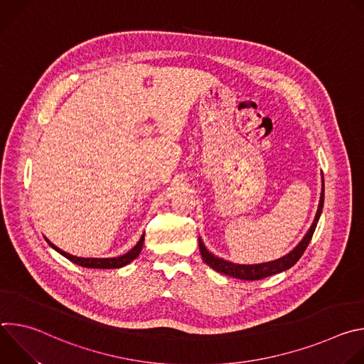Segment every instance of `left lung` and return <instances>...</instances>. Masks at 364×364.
<instances>
[{
	"mask_svg": "<svg viewBox=\"0 0 364 364\" xmlns=\"http://www.w3.org/2000/svg\"><path fill=\"white\" fill-rule=\"evenodd\" d=\"M323 205H324V180H323V191H321V197H320V204H318V210L316 215V219L311 225L309 230L306 232V235L304 236V239L285 256L277 259V261H271V262H262V264H255V265H239V264H233L229 261H225V259L215 256L213 253H210L207 250V247L204 246L203 240L198 237V247H200V253L203 261L212 267L215 271L225 274L228 277H233L237 279H245V281H256V279H264L268 278L271 275L279 274L282 271L289 269L291 267H294L298 261L299 257L302 256V253L305 252L311 237H313L318 219L321 216L323 212Z\"/></svg>",
	"mask_w": 364,
	"mask_h": 364,
	"instance_id": "8db88e82",
	"label": "left lung"
}]
</instances>
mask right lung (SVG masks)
<instances>
[{"mask_svg":"<svg viewBox=\"0 0 364 364\" xmlns=\"http://www.w3.org/2000/svg\"><path fill=\"white\" fill-rule=\"evenodd\" d=\"M144 236L145 233L141 236V239L138 240V243L125 255H121L118 257H79V256H73L70 253H66L65 250L59 249L58 246H55L51 242H48V239H46L48 242V245L53 247L55 250H58L60 255H63L65 257H68L69 261H72L73 264L83 267V268H96V269H115V268H122L125 265H128L129 262H132L135 257H138L142 245H144Z\"/></svg>","mask_w":364,"mask_h":364,"instance_id":"obj_1","label":"right lung"}]
</instances>
